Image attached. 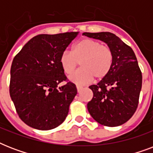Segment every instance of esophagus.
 I'll list each match as a JSON object with an SVG mask.
<instances>
[{"instance_id":"34e87169","label":"esophagus","mask_w":153,"mask_h":153,"mask_svg":"<svg viewBox=\"0 0 153 153\" xmlns=\"http://www.w3.org/2000/svg\"><path fill=\"white\" fill-rule=\"evenodd\" d=\"M82 87L80 86H77V91H78V92H80V91H82Z\"/></svg>"}]
</instances>
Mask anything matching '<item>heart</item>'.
<instances>
[{
  "label": "heart",
  "mask_w": 153,
  "mask_h": 153,
  "mask_svg": "<svg viewBox=\"0 0 153 153\" xmlns=\"http://www.w3.org/2000/svg\"><path fill=\"white\" fill-rule=\"evenodd\" d=\"M113 58L109 47L97 40L83 39L73 45L71 52L63 51L59 62L65 74H71L80 62L82 68L69 76V80L82 85L90 82L94 78L100 80L106 76L111 69Z\"/></svg>",
  "instance_id": "b5f03b06"
}]
</instances>
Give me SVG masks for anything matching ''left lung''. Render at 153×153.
<instances>
[{"label":"left lung","mask_w":153,"mask_h":153,"mask_svg":"<svg viewBox=\"0 0 153 153\" xmlns=\"http://www.w3.org/2000/svg\"><path fill=\"white\" fill-rule=\"evenodd\" d=\"M82 35L105 43L114 57L109 74L97 85L89 86L94 94L92 100L87 103L89 113L102 126H121L135 113L142 86V74L135 53L111 32Z\"/></svg>","instance_id":"1"}]
</instances>
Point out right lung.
Listing matches in <instances>:
<instances>
[{
    "instance_id": "obj_1",
    "label": "right lung",
    "mask_w": 153,
    "mask_h": 153,
    "mask_svg": "<svg viewBox=\"0 0 153 153\" xmlns=\"http://www.w3.org/2000/svg\"><path fill=\"white\" fill-rule=\"evenodd\" d=\"M79 32L41 34L30 39L13 59L10 71V97L20 119L32 128L50 130L64 121L77 94L67 77L60 55Z\"/></svg>"
}]
</instances>
